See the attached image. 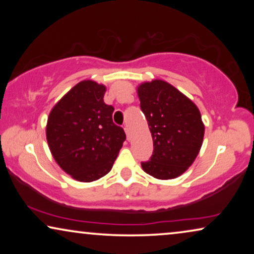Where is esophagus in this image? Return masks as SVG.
<instances>
[{"label":"esophagus","instance_id":"obj_1","mask_svg":"<svg viewBox=\"0 0 254 254\" xmlns=\"http://www.w3.org/2000/svg\"><path fill=\"white\" fill-rule=\"evenodd\" d=\"M124 129H125V133H126V135H127V140H129V128H128L127 125H125Z\"/></svg>","mask_w":254,"mask_h":254}]
</instances>
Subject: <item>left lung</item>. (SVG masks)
Returning a JSON list of instances; mask_svg holds the SVG:
<instances>
[{
  "label": "left lung",
  "mask_w": 254,
  "mask_h": 254,
  "mask_svg": "<svg viewBox=\"0 0 254 254\" xmlns=\"http://www.w3.org/2000/svg\"><path fill=\"white\" fill-rule=\"evenodd\" d=\"M140 106L147 118L154 151L142 169L157 179H173L192 165L202 144L200 111L175 86L161 79L138 86Z\"/></svg>",
  "instance_id": "8db88e82"
}]
</instances>
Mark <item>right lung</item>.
<instances>
[{
  "label": "right lung",
  "mask_w": 254,
  "mask_h": 254,
  "mask_svg": "<svg viewBox=\"0 0 254 254\" xmlns=\"http://www.w3.org/2000/svg\"><path fill=\"white\" fill-rule=\"evenodd\" d=\"M106 88L93 81L76 84L51 111L46 136L60 168L90 183L110 172L126 140L112 120L114 107L104 103Z\"/></svg>",
  "instance_id": "right-lung-1"
}]
</instances>
